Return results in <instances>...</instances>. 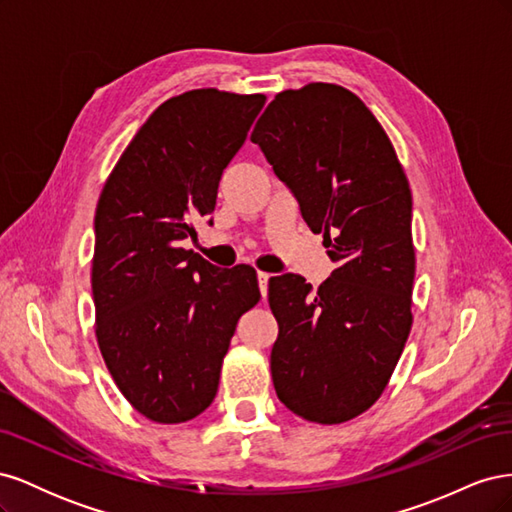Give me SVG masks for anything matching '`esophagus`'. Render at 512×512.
Segmentation results:
<instances>
[{"label":"esophagus","mask_w":512,"mask_h":512,"mask_svg":"<svg viewBox=\"0 0 512 512\" xmlns=\"http://www.w3.org/2000/svg\"><path fill=\"white\" fill-rule=\"evenodd\" d=\"M258 288H260V294H262V299H267V292H269V273H262V271H258Z\"/></svg>","instance_id":"1"}]
</instances>
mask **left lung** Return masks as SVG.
Here are the masks:
<instances>
[{"label": "left lung", "mask_w": 512, "mask_h": 512, "mask_svg": "<svg viewBox=\"0 0 512 512\" xmlns=\"http://www.w3.org/2000/svg\"><path fill=\"white\" fill-rule=\"evenodd\" d=\"M337 265L318 290L269 280L271 376L305 421L346 423L376 404L412 329V194L389 136L352 91L309 83L277 94L252 132Z\"/></svg>", "instance_id": "8db88e82"}]
</instances>
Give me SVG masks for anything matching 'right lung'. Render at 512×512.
Returning a JSON list of instances; mask_svg holds the SVG:
<instances>
[{"label":"right lung","instance_id":"1","mask_svg":"<svg viewBox=\"0 0 512 512\" xmlns=\"http://www.w3.org/2000/svg\"><path fill=\"white\" fill-rule=\"evenodd\" d=\"M265 96L192 89L160 104L121 153L96 207L91 290L102 359L149 421L205 412L239 318L260 301L256 271L220 269L181 247L211 215L224 168Z\"/></svg>","mask_w":512,"mask_h":512}]
</instances>
